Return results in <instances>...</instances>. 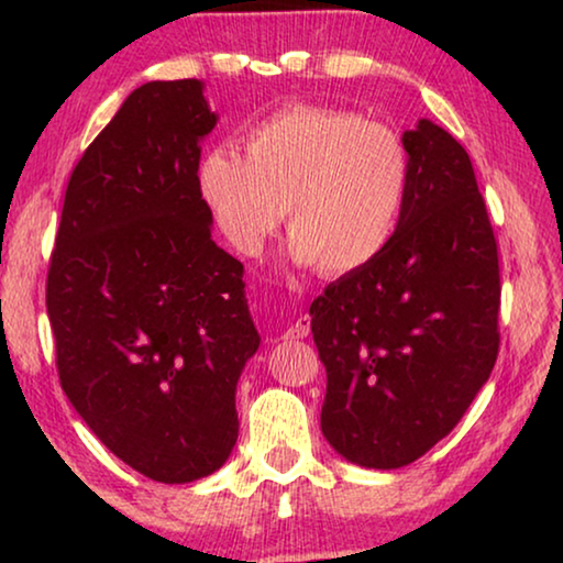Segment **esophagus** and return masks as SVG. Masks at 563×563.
Segmentation results:
<instances>
[{
    "instance_id": "1",
    "label": "esophagus",
    "mask_w": 563,
    "mask_h": 563,
    "mask_svg": "<svg viewBox=\"0 0 563 563\" xmlns=\"http://www.w3.org/2000/svg\"><path fill=\"white\" fill-rule=\"evenodd\" d=\"M310 325H312L310 314H299V318L291 322L287 330H284V338H287V341H295V338H307L310 335Z\"/></svg>"
}]
</instances>
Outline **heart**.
<instances>
[{
	"label": "heart",
	"mask_w": 563,
	"mask_h": 563,
	"mask_svg": "<svg viewBox=\"0 0 563 563\" xmlns=\"http://www.w3.org/2000/svg\"><path fill=\"white\" fill-rule=\"evenodd\" d=\"M199 195L243 256L284 218L295 264L351 274L387 249L405 210L410 156L395 130L335 107L289 104L243 135V156L205 153Z\"/></svg>",
	"instance_id": "obj_1"
}]
</instances>
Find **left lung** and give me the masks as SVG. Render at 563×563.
I'll list each match as a JSON object with an SVG mask.
<instances>
[{
    "label": "left lung",
    "mask_w": 563,
    "mask_h": 563,
    "mask_svg": "<svg viewBox=\"0 0 563 563\" xmlns=\"http://www.w3.org/2000/svg\"><path fill=\"white\" fill-rule=\"evenodd\" d=\"M387 249L310 305L328 372L320 428L366 468H399L456 428L499 351L497 241L468 153L420 120Z\"/></svg>",
    "instance_id": "obj_1"
}]
</instances>
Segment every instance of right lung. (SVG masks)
<instances>
[{"instance_id": "right-lung-1", "label": "right lung", "mask_w": 563, "mask_h": 563, "mask_svg": "<svg viewBox=\"0 0 563 563\" xmlns=\"http://www.w3.org/2000/svg\"><path fill=\"white\" fill-rule=\"evenodd\" d=\"M199 79L148 81L76 164L45 305L74 410L130 468L164 484L218 472L238 441L235 387L261 335L243 264L212 241Z\"/></svg>"}]
</instances>
